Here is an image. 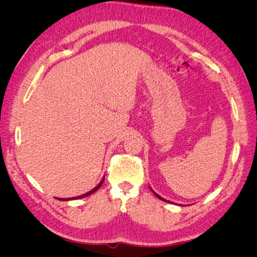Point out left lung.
Listing matches in <instances>:
<instances>
[{
	"label": "left lung",
	"instance_id": "1",
	"mask_svg": "<svg viewBox=\"0 0 257 257\" xmlns=\"http://www.w3.org/2000/svg\"><path fill=\"white\" fill-rule=\"evenodd\" d=\"M151 190H152V191H153V194H154V195H155V196H156V197H158V198H160V199H161V201H164V202H168V201H167V199H164V198H162V197H161V196H159V195H158V194H156V193H155V191H154V190H153V189H152V188H151Z\"/></svg>",
	"mask_w": 257,
	"mask_h": 257
}]
</instances>
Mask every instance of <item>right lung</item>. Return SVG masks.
<instances>
[{"instance_id": "right-lung-1", "label": "right lung", "mask_w": 257, "mask_h": 257, "mask_svg": "<svg viewBox=\"0 0 257 257\" xmlns=\"http://www.w3.org/2000/svg\"><path fill=\"white\" fill-rule=\"evenodd\" d=\"M103 181H104V178L103 179L101 180V182H99V184L95 187V188H93L92 190H89L88 193H86V194H82V195H80V196H77V197H71V198H58V199H61V201H71V199H79V198H84V197H86V196H89V195H92L93 193H95V191H96L99 187L102 186V184H103Z\"/></svg>"}]
</instances>
